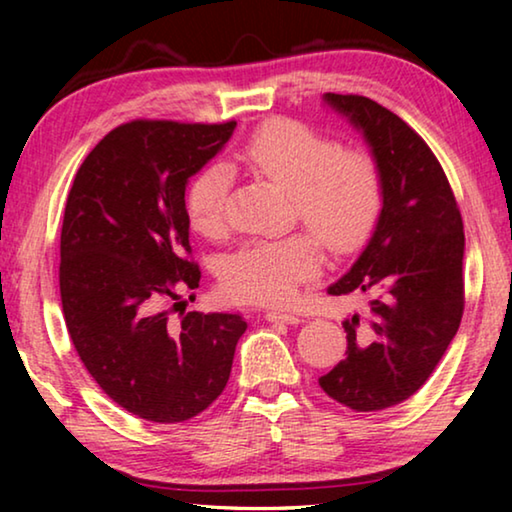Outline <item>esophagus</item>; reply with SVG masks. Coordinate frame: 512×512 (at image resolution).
I'll return each instance as SVG.
<instances>
[{
	"mask_svg": "<svg viewBox=\"0 0 512 512\" xmlns=\"http://www.w3.org/2000/svg\"><path fill=\"white\" fill-rule=\"evenodd\" d=\"M268 323H287V325H298L300 316L291 314V311H266L264 316Z\"/></svg>",
	"mask_w": 512,
	"mask_h": 512,
	"instance_id": "esophagus-1",
	"label": "esophagus"
}]
</instances>
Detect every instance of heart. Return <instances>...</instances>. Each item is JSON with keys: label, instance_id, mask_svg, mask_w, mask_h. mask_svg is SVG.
Returning a JSON list of instances; mask_svg holds the SVG:
<instances>
[{"label": "heart", "instance_id": "heart-1", "mask_svg": "<svg viewBox=\"0 0 512 512\" xmlns=\"http://www.w3.org/2000/svg\"><path fill=\"white\" fill-rule=\"evenodd\" d=\"M230 171H246L287 189L293 216L320 239L329 253L345 255L363 244L381 205L375 160L363 151L339 149L300 121L271 119L230 155ZM230 176L210 167L187 192V214L203 237L228 228ZM309 235L241 246L221 268L223 291L232 300L282 305L296 298L302 282L320 266V246Z\"/></svg>", "mask_w": 512, "mask_h": 512}]
</instances>
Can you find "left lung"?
<instances>
[{"label":"left lung","instance_id":"1","mask_svg":"<svg viewBox=\"0 0 512 512\" xmlns=\"http://www.w3.org/2000/svg\"><path fill=\"white\" fill-rule=\"evenodd\" d=\"M325 106L368 144L381 180L375 230L327 293H377L343 320L348 350L318 379L354 411H381L418 391L463 318L465 235L452 187L422 137L391 110L357 94L327 92Z\"/></svg>","mask_w":512,"mask_h":512}]
</instances>
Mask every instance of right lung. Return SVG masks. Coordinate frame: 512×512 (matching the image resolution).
I'll return each mask as SVG.
<instances>
[{
	"instance_id": "right-lung-1",
	"label": "right lung",
	"mask_w": 512,
	"mask_h": 512,
	"mask_svg": "<svg viewBox=\"0 0 512 512\" xmlns=\"http://www.w3.org/2000/svg\"><path fill=\"white\" fill-rule=\"evenodd\" d=\"M235 128L131 121L94 146L69 189L60 232L67 332L101 391L142 420L205 411L228 384L248 327L237 314L171 318L167 309L201 282L187 259L189 178Z\"/></svg>"
}]
</instances>
